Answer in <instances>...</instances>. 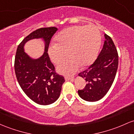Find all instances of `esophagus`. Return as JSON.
Instances as JSON below:
<instances>
[{"mask_svg":"<svg viewBox=\"0 0 134 134\" xmlns=\"http://www.w3.org/2000/svg\"><path fill=\"white\" fill-rule=\"evenodd\" d=\"M74 78V77L73 76H66L65 77V80H72V79H73Z\"/></svg>","mask_w":134,"mask_h":134,"instance_id":"obj_1","label":"esophagus"}]
</instances>
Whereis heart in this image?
<instances>
[{
	"label": "heart",
	"mask_w": 134,
	"mask_h": 134,
	"mask_svg": "<svg viewBox=\"0 0 134 134\" xmlns=\"http://www.w3.org/2000/svg\"><path fill=\"white\" fill-rule=\"evenodd\" d=\"M57 43H52L48 49L50 59L58 64L69 53V57L58 66L62 74L71 75L81 65L88 66L93 62L99 51L101 35L93 25H76L60 32L56 37Z\"/></svg>",
	"instance_id": "obj_1"
}]
</instances>
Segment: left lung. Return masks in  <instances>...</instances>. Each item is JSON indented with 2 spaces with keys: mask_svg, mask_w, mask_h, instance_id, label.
Here are the masks:
<instances>
[{
  "mask_svg": "<svg viewBox=\"0 0 134 134\" xmlns=\"http://www.w3.org/2000/svg\"><path fill=\"white\" fill-rule=\"evenodd\" d=\"M103 48L88 69L79 73L87 84L83 90H79L81 98L88 102H95L105 95L115 78L118 66V54L114 42L105 34Z\"/></svg>",
  "mask_w": 134,
  "mask_h": 134,
  "instance_id": "8db88e82",
  "label": "left lung"
}]
</instances>
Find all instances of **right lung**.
I'll use <instances>...</instances> for the list:
<instances>
[{
	"mask_svg": "<svg viewBox=\"0 0 134 134\" xmlns=\"http://www.w3.org/2000/svg\"><path fill=\"white\" fill-rule=\"evenodd\" d=\"M58 29L41 28L32 32L18 45L14 59V70L20 87L32 100L40 105H49L60 97L64 76L56 72L48 53L50 41ZM42 37L45 52L37 60H32L24 52L23 46L32 38Z\"/></svg>",
	"mask_w": 134,
	"mask_h": 134,
	"instance_id": "add662e5",
	"label": "right lung"
}]
</instances>
